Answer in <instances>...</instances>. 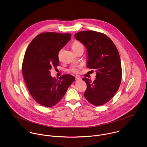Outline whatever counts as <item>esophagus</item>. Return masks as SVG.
I'll use <instances>...</instances> for the list:
<instances>
[{"mask_svg":"<svg viewBox=\"0 0 147 147\" xmlns=\"http://www.w3.org/2000/svg\"><path fill=\"white\" fill-rule=\"evenodd\" d=\"M75 78H76V80L77 81H79V80H81V77H80V76H78V75L76 76L75 77Z\"/></svg>","mask_w":147,"mask_h":147,"instance_id":"obj_1","label":"esophagus"}]
</instances>
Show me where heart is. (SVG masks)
<instances>
[{"instance_id":"heart-1","label":"heart","mask_w":147,"mask_h":147,"mask_svg":"<svg viewBox=\"0 0 147 147\" xmlns=\"http://www.w3.org/2000/svg\"><path fill=\"white\" fill-rule=\"evenodd\" d=\"M81 47H84L83 46V45L81 42H79V41H74L72 45H71V49L72 50H73V51L74 53H76L77 51H78L80 49H81ZM61 51H59L60 53ZM82 68V65H74V66H72L70 69H69V70L71 71V72H73L74 73H77L79 71V70Z\"/></svg>"}]
</instances>
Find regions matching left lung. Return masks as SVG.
<instances>
[{"label": "left lung", "instance_id": "left-lung-1", "mask_svg": "<svg viewBox=\"0 0 147 147\" xmlns=\"http://www.w3.org/2000/svg\"><path fill=\"white\" fill-rule=\"evenodd\" d=\"M75 38L86 47L88 53V67L96 70V79L83 78L87 88L85 98L95 106L108 102L120 86L122 69L119 53L112 40L105 34L94 31L75 34Z\"/></svg>", "mask_w": 147, "mask_h": 147}]
</instances>
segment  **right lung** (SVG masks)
Instances as JSON below:
<instances>
[{
	"label": "right lung",
	"mask_w": 147,
	"mask_h": 147,
	"mask_svg": "<svg viewBox=\"0 0 147 147\" xmlns=\"http://www.w3.org/2000/svg\"><path fill=\"white\" fill-rule=\"evenodd\" d=\"M71 36L69 33H40L32 39L26 51L22 68L24 80L32 97L43 107L56 105L75 80L70 74L63 75L59 80L50 75L51 67L59 66L58 53Z\"/></svg>",
	"instance_id": "1"
}]
</instances>
